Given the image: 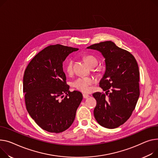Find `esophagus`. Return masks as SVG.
Wrapping results in <instances>:
<instances>
[{"label": "esophagus", "instance_id": "1", "mask_svg": "<svg viewBox=\"0 0 158 158\" xmlns=\"http://www.w3.org/2000/svg\"><path fill=\"white\" fill-rule=\"evenodd\" d=\"M82 96H83L84 98H88L89 97L88 94H85V93L82 94Z\"/></svg>", "mask_w": 158, "mask_h": 158}]
</instances>
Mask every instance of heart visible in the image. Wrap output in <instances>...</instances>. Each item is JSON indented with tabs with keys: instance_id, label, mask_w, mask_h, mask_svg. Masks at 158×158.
<instances>
[{
	"instance_id": "b5f03b06",
	"label": "heart",
	"mask_w": 158,
	"mask_h": 158,
	"mask_svg": "<svg viewBox=\"0 0 158 158\" xmlns=\"http://www.w3.org/2000/svg\"><path fill=\"white\" fill-rule=\"evenodd\" d=\"M84 60L86 64L91 68L95 67L98 64V59L92 55H86L84 56ZM73 60L69 58L65 64V70L67 73H70L73 70ZM94 83V80L91 77H79L72 82V86L76 89L88 93L91 90V86Z\"/></svg>"
}]
</instances>
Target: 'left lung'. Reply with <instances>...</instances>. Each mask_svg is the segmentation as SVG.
I'll list each match as a JSON object with an SVG mask.
<instances>
[{
	"mask_svg": "<svg viewBox=\"0 0 158 158\" xmlns=\"http://www.w3.org/2000/svg\"><path fill=\"white\" fill-rule=\"evenodd\" d=\"M87 48L99 51L106 58V70L100 87L106 92L93 94L97 100L94 118L105 128H118L130 118L139 98L138 64L129 51L110 40Z\"/></svg>",
	"mask_w": 158,
	"mask_h": 158,
	"instance_id": "obj_1",
	"label": "left lung"
}]
</instances>
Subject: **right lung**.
I'll use <instances>...</instances> for the list:
<instances>
[{"mask_svg": "<svg viewBox=\"0 0 158 158\" xmlns=\"http://www.w3.org/2000/svg\"><path fill=\"white\" fill-rule=\"evenodd\" d=\"M77 48L50 45L40 51L27 65L23 90L27 110L39 127L48 132L67 130L82 100L81 92L69 91L63 62Z\"/></svg>", "mask_w": 158, "mask_h": 158, "instance_id": "add662e5", "label": "right lung"}]
</instances>
